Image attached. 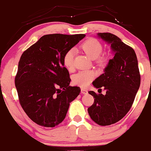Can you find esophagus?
Returning <instances> with one entry per match:
<instances>
[{
  "label": "esophagus",
  "instance_id": "1",
  "mask_svg": "<svg viewBox=\"0 0 151 151\" xmlns=\"http://www.w3.org/2000/svg\"><path fill=\"white\" fill-rule=\"evenodd\" d=\"M81 93H83V94H86V93H88V91L85 89H81Z\"/></svg>",
  "mask_w": 151,
  "mask_h": 151
}]
</instances>
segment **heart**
Listing matches in <instances>:
<instances>
[{
    "instance_id": "obj_1",
    "label": "heart",
    "mask_w": 151,
    "mask_h": 151,
    "mask_svg": "<svg viewBox=\"0 0 151 151\" xmlns=\"http://www.w3.org/2000/svg\"><path fill=\"white\" fill-rule=\"evenodd\" d=\"M81 48L91 58L94 60L96 65L100 67H105L109 62V58L106 55H101L103 51V45L99 41L94 38H89L82 43ZM74 52L72 49L68 50L64 54L62 61L64 66L67 70H71L74 68ZM95 77V73L93 71H80L74 74L72 77V82L75 85L81 87H86Z\"/></svg>"
}]
</instances>
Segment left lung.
<instances>
[{
	"mask_svg": "<svg viewBox=\"0 0 151 151\" xmlns=\"http://www.w3.org/2000/svg\"><path fill=\"white\" fill-rule=\"evenodd\" d=\"M100 37L110 43L114 57L106 67L104 73L93 81V85L106 94L89 91L94 99L88 113L100 126L114 124L123 119L132 106L141 84V74L134 50L115 35L100 32ZM99 92V93H101Z\"/></svg>",
	"mask_w": 151,
	"mask_h": 151,
	"instance_id": "left-lung-1",
	"label": "left lung"
}]
</instances>
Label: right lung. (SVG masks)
Listing matches in <instances>:
<instances>
[{"mask_svg": "<svg viewBox=\"0 0 151 151\" xmlns=\"http://www.w3.org/2000/svg\"><path fill=\"white\" fill-rule=\"evenodd\" d=\"M85 36L45 35L22 54L15 87L22 109L38 125L55 127L62 123L70 103L80 93V88L70 86V74L62 58Z\"/></svg>", "mask_w": 151, "mask_h": 151, "instance_id": "add662e5", "label": "right lung"}]
</instances>
